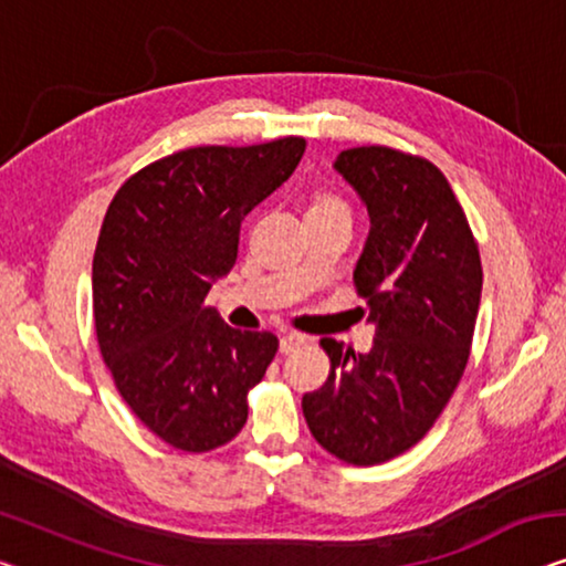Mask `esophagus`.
<instances>
[{
  "label": "esophagus",
  "instance_id": "1",
  "mask_svg": "<svg viewBox=\"0 0 566 566\" xmlns=\"http://www.w3.org/2000/svg\"><path fill=\"white\" fill-rule=\"evenodd\" d=\"M305 343V337H302L300 333H282L280 337V350L282 353H294L300 348V345Z\"/></svg>",
  "mask_w": 566,
  "mask_h": 566
}]
</instances>
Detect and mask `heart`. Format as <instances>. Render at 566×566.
Instances as JSON below:
<instances>
[{
	"label": "heart",
	"mask_w": 566,
	"mask_h": 566,
	"mask_svg": "<svg viewBox=\"0 0 566 566\" xmlns=\"http://www.w3.org/2000/svg\"><path fill=\"white\" fill-rule=\"evenodd\" d=\"M323 208H345V206L335 196L319 192V196H315V200H312V208L310 210H323Z\"/></svg>",
	"instance_id": "b5f03b06"
}]
</instances>
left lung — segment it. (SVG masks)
<instances>
[{
	"instance_id": "8db88e82",
	"label": "left lung",
	"mask_w": 566,
	"mask_h": 566,
	"mask_svg": "<svg viewBox=\"0 0 566 566\" xmlns=\"http://www.w3.org/2000/svg\"><path fill=\"white\" fill-rule=\"evenodd\" d=\"M335 172L368 210L358 294L368 353L325 337L331 376L302 396L315 440L350 465H378L429 432L468 366L483 290L478 243L447 177L389 147L345 149Z\"/></svg>"
}]
</instances>
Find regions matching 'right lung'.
<instances>
[{
    "label": "right lung",
    "mask_w": 566,
    "mask_h": 566,
    "mask_svg": "<svg viewBox=\"0 0 566 566\" xmlns=\"http://www.w3.org/2000/svg\"><path fill=\"white\" fill-rule=\"evenodd\" d=\"M305 139L192 147L126 180L94 254V319L116 389L149 432L182 452L231 442L272 333H241L206 305L239 254L241 223L305 155Z\"/></svg>",
    "instance_id": "obj_1"
}]
</instances>
